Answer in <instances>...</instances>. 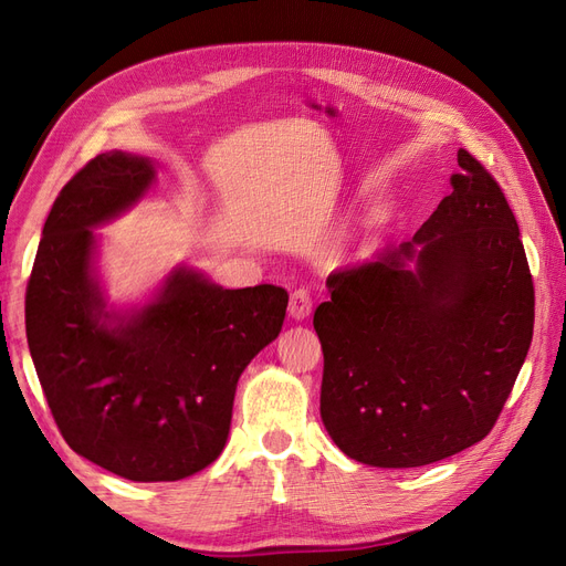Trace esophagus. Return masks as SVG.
<instances>
[{"label":"esophagus","mask_w":566,"mask_h":566,"mask_svg":"<svg viewBox=\"0 0 566 566\" xmlns=\"http://www.w3.org/2000/svg\"><path fill=\"white\" fill-rule=\"evenodd\" d=\"M287 314H290V318H295V321L310 318V314H312V297H310V293H306V290H295V293L290 295Z\"/></svg>","instance_id":"esophagus-1"}]
</instances>
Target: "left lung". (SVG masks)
Instances as JSON below:
<instances>
[{
    "mask_svg": "<svg viewBox=\"0 0 566 566\" xmlns=\"http://www.w3.org/2000/svg\"><path fill=\"white\" fill-rule=\"evenodd\" d=\"M458 165L418 233L331 273L314 314L321 420L364 465L420 468L482 441L534 335L517 219L482 163L460 148Z\"/></svg>",
    "mask_w": 566,
    "mask_h": 566,
    "instance_id": "obj_1",
    "label": "left lung"
}]
</instances>
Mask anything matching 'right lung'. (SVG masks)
<instances>
[{
  "label": "right lung",
  "mask_w": 566,
  "mask_h": 566,
  "mask_svg": "<svg viewBox=\"0 0 566 566\" xmlns=\"http://www.w3.org/2000/svg\"><path fill=\"white\" fill-rule=\"evenodd\" d=\"M153 181L148 158L111 150L61 188L25 290V333L67 447L132 482H177L224 451L238 378L279 337L287 293L227 290L177 266L144 306H108L94 229Z\"/></svg>",
  "instance_id": "add662e5"
}]
</instances>
